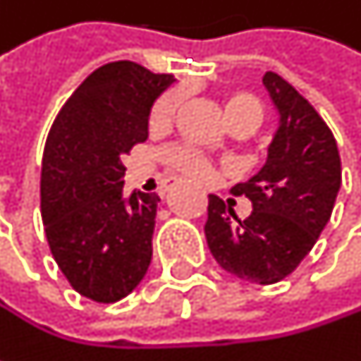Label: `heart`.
Returning <instances> with one entry per match:
<instances>
[{
  "label": "heart",
  "instance_id": "obj_1",
  "mask_svg": "<svg viewBox=\"0 0 361 361\" xmlns=\"http://www.w3.org/2000/svg\"><path fill=\"white\" fill-rule=\"evenodd\" d=\"M181 102H183V94L181 92H173L169 94L159 106L154 110V125L159 127H165L169 125L176 114L180 112ZM226 114H228V121H236V118H255L257 123H261V116H263V106L261 102L247 92H234L226 98ZM169 161L183 171L188 173L190 178H196V180H204L209 176V163L196 154V152H190V150H173L169 154Z\"/></svg>",
  "mask_w": 361,
  "mask_h": 361
}]
</instances>
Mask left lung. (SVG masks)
Here are the masks:
<instances>
[{
	"mask_svg": "<svg viewBox=\"0 0 361 361\" xmlns=\"http://www.w3.org/2000/svg\"><path fill=\"white\" fill-rule=\"evenodd\" d=\"M263 85L278 110V129L265 165L232 188L234 196L251 200L252 213L238 219L209 194L204 236L226 271L274 284L297 269L326 228L341 188V157L322 116L288 81L269 71Z\"/></svg>",
	"mask_w": 361,
	"mask_h": 361,
	"instance_id": "8db88e82",
	"label": "left lung"
}]
</instances>
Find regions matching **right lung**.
Listing matches in <instances>:
<instances>
[{"mask_svg": "<svg viewBox=\"0 0 361 361\" xmlns=\"http://www.w3.org/2000/svg\"><path fill=\"white\" fill-rule=\"evenodd\" d=\"M173 75L118 60L94 71L58 112L43 150L41 219L71 286L98 303L127 297L152 259L157 194L125 196L123 157L148 140Z\"/></svg>", "mask_w": 361, "mask_h": 361, "instance_id": "add662e5", "label": "right lung"}]
</instances>
